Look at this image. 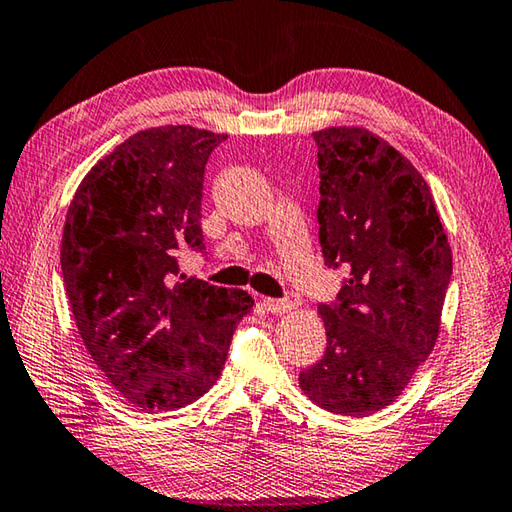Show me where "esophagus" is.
Returning <instances> with one entry per match:
<instances>
[{"label":"esophagus","mask_w":512,"mask_h":512,"mask_svg":"<svg viewBox=\"0 0 512 512\" xmlns=\"http://www.w3.org/2000/svg\"><path fill=\"white\" fill-rule=\"evenodd\" d=\"M264 307L271 311V314L282 316V314H287V311L293 309V302L291 300H280V298H266Z\"/></svg>","instance_id":"esophagus-1"}]
</instances>
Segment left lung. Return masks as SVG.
Listing matches in <instances>:
<instances>
[{"label":"left lung","instance_id":"obj_1","mask_svg":"<svg viewBox=\"0 0 512 512\" xmlns=\"http://www.w3.org/2000/svg\"><path fill=\"white\" fill-rule=\"evenodd\" d=\"M318 239L339 296L320 305L323 359L300 372L318 406L366 418L400 395L438 339L452 248L418 169L366 128L314 133Z\"/></svg>","mask_w":512,"mask_h":512}]
</instances>
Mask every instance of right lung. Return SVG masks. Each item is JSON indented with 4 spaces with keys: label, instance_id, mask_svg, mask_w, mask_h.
<instances>
[{
    "label": "right lung",
    "instance_id": "right-lung-1",
    "mask_svg": "<svg viewBox=\"0 0 512 512\" xmlns=\"http://www.w3.org/2000/svg\"><path fill=\"white\" fill-rule=\"evenodd\" d=\"M225 137L194 126L135 133L69 203L60 268L76 327L103 377L146 413L210 391L253 307L246 291L176 280L178 253L205 250V164Z\"/></svg>",
    "mask_w": 512,
    "mask_h": 512
}]
</instances>
